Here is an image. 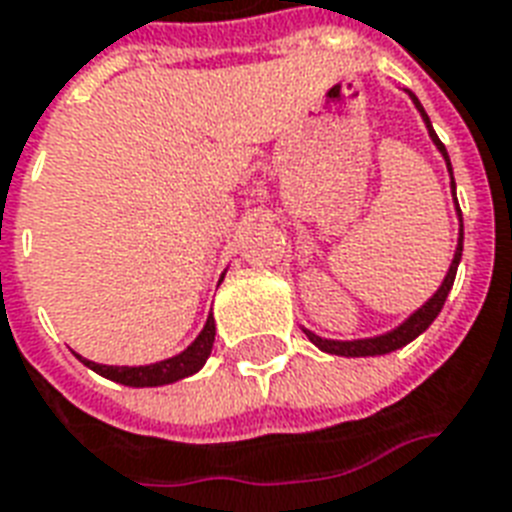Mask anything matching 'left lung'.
Returning a JSON list of instances; mask_svg holds the SVG:
<instances>
[{
  "label": "left lung",
  "instance_id": "1",
  "mask_svg": "<svg viewBox=\"0 0 512 512\" xmlns=\"http://www.w3.org/2000/svg\"><path fill=\"white\" fill-rule=\"evenodd\" d=\"M408 98L414 101L417 106L419 117L425 122L427 133H430V141L435 144V149L441 152V157L446 160V170H449V178H451V197H454V208H457V219H459V237H457V248H454V259L449 264V272L443 277V283L438 285V291L430 296V299L408 315L400 326H395L392 331H384V334H376V336H366V339H323V336L312 334L310 328H304V334L310 339L318 350L328 352V355H342V358H368V355H387V352H395L400 347H406L408 342H414L419 334H425L430 323L438 318V312L443 310V301L449 296L451 285H454V277H457V267L459 261H462V245H465V227H462V211H459L457 205V184H454V170H451V160H449V152H446V146L441 144V138L435 136L433 130V122L427 117V112L422 109L419 104V98L411 90H406Z\"/></svg>",
  "mask_w": 512,
  "mask_h": 512
}]
</instances>
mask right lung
<instances>
[{
  "label": "right lung",
  "instance_id": "right-lung-1",
  "mask_svg": "<svg viewBox=\"0 0 512 512\" xmlns=\"http://www.w3.org/2000/svg\"><path fill=\"white\" fill-rule=\"evenodd\" d=\"M213 339H216V320L213 315H208L205 326L197 334L189 347L184 352H178L173 358L157 360V363H149V366H104V363H95V360H87L82 355H77L82 363H85L90 371L101 374L104 379H112L117 384H125V387H162V384H173L178 379H186V376L197 374L205 360L213 350Z\"/></svg>",
  "mask_w": 512,
  "mask_h": 512
}]
</instances>
